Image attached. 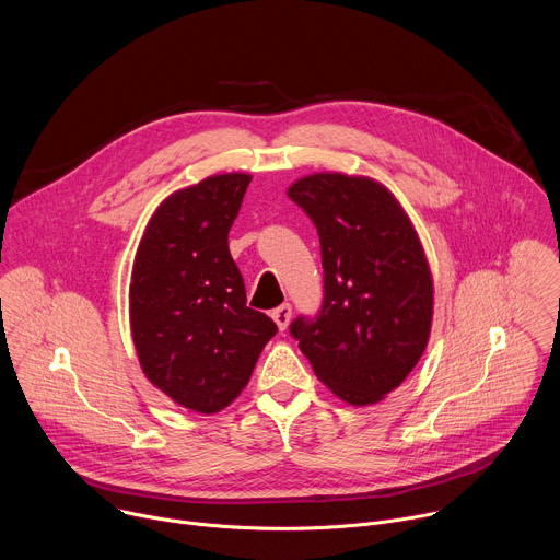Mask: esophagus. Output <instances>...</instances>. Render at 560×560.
<instances>
[{"label": "esophagus", "instance_id": "34e87169", "mask_svg": "<svg viewBox=\"0 0 560 560\" xmlns=\"http://www.w3.org/2000/svg\"><path fill=\"white\" fill-rule=\"evenodd\" d=\"M272 318H275V324L279 326V330H285L288 324H290V318H292V305L290 303H281L279 307L272 310Z\"/></svg>", "mask_w": 560, "mask_h": 560}]
</instances>
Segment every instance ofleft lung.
Masks as SVG:
<instances>
[{
	"mask_svg": "<svg viewBox=\"0 0 560 560\" xmlns=\"http://www.w3.org/2000/svg\"><path fill=\"white\" fill-rule=\"evenodd\" d=\"M288 197L312 219L324 266V301L290 335L339 398L376 404L419 363L432 324V277L419 236L376 182L312 175Z\"/></svg>",
	"mask_w": 560,
	"mask_h": 560,
	"instance_id": "1",
	"label": "left lung"
}]
</instances>
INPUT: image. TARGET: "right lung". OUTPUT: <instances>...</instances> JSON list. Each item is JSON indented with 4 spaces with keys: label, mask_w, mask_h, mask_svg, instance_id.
<instances>
[{
    "label": "right lung",
    "mask_w": 560,
    "mask_h": 560,
    "mask_svg": "<svg viewBox=\"0 0 560 560\" xmlns=\"http://www.w3.org/2000/svg\"><path fill=\"white\" fill-rule=\"evenodd\" d=\"M250 175L208 177L152 214L130 279V326L141 368L179 406L214 415L250 381L277 324L248 307L228 232Z\"/></svg>",
    "instance_id": "add662e5"
}]
</instances>
